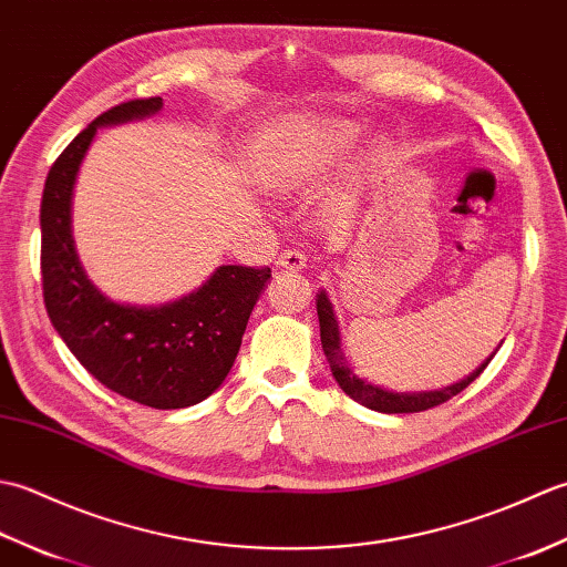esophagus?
<instances>
[{"instance_id": "esophagus-1", "label": "esophagus", "mask_w": 567, "mask_h": 567, "mask_svg": "<svg viewBox=\"0 0 567 567\" xmlns=\"http://www.w3.org/2000/svg\"><path fill=\"white\" fill-rule=\"evenodd\" d=\"M277 268L280 270H290V272H302L307 268V258L302 256L299 250H287L282 252L280 258H277Z\"/></svg>"}]
</instances>
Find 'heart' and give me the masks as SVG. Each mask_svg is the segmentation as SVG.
<instances>
[{
	"label": "heart",
	"instance_id": "heart-1",
	"mask_svg": "<svg viewBox=\"0 0 567 567\" xmlns=\"http://www.w3.org/2000/svg\"><path fill=\"white\" fill-rule=\"evenodd\" d=\"M358 126L343 118L315 122L297 131L285 141V146L272 151L262 161V183L280 195H302L315 187L333 165H339L346 153L358 141ZM382 158V151L372 155V163Z\"/></svg>",
	"mask_w": 567,
	"mask_h": 567
}]
</instances>
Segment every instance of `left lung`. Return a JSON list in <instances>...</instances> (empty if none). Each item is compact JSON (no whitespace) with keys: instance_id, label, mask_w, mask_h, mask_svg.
<instances>
[{"instance_id":"obj_1","label":"left lung","mask_w":567,"mask_h":567,"mask_svg":"<svg viewBox=\"0 0 567 567\" xmlns=\"http://www.w3.org/2000/svg\"><path fill=\"white\" fill-rule=\"evenodd\" d=\"M317 311H319V327H321V348H323V355L329 360L336 382H339V388L351 396V400L372 409V412L412 414V412H426L431 406L449 402L451 396L463 392L470 382L480 378V372L487 368L489 360L497 353L495 351L487 360H483V363L470 372L465 380L453 382L449 388L426 390V392H394V390L382 388V384H375L368 378H360L353 370V363L346 358L341 348V327H339V319H336V311L327 290H321L317 295Z\"/></svg>"}]
</instances>
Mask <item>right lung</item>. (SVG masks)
I'll return each mask as SVG.
<instances>
[{
	"label": "right lung",
	"mask_w": 567,
	"mask_h": 567,
	"mask_svg": "<svg viewBox=\"0 0 567 567\" xmlns=\"http://www.w3.org/2000/svg\"><path fill=\"white\" fill-rule=\"evenodd\" d=\"M161 110V97L118 104L60 153L41 199V272L53 329L90 375L138 404L183 409L221 388L270 268L219 265L207 282L175 302L124 305L90 280L72 238V192L97 128Z\"/></svg>",
	"instance_id": "1"
}]
</instances>
